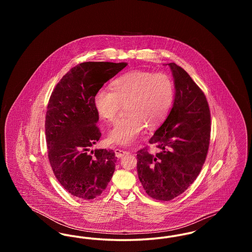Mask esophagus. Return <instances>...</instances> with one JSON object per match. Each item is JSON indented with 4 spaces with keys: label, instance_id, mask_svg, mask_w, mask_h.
I'll list each match as a JSON object with an SVG mask.
<instances>
[{
    "label": "esophagus",
    "instance_id": "esophagus-1",
    "mask_svg": "<svg viewBox=\"0 0 252 252\" xmlns=\"http://www.w3.org/2000/svg\"><path fill=\"white\" fill-rule=\"evenodd\" d=\"M114 152H115V155L117 158H122V157L125 156V155H127L129 152L128 151H126V150H123V149H120V148H116L115 150H114Z\"/></svg>",
    "mask_w": 252,
    "mask_h": 252
}]
</instances>
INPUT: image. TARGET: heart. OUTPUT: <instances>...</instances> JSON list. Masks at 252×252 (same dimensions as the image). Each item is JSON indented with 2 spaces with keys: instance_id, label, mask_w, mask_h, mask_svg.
<instances>
[{
  "instance_id": "b5f03b06",
  "label": "heart",
  "mask_w": 252,
  "mask_h": 252,
  "mask_svg": "<svg viewBox=\"0 0 252 252\" xmlns=\"http://www.w3.org/2000/svg\"><path fill=\"white\" fill-rule=\"evenodd\" d=\"M110 89L98 90L93 103L97 115L106 122L115 120L122 105H126L127 115L116 121L108 135L110 143L122 145L135 143L146 126H158L166 119L175 98L174 82L162 72H126L111 82Z\"/></svg>"
}]
</instances>
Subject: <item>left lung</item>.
<instances>
[{
  "label": "left lung",
  "instance_id": "left-lung-1",
  "mask_svg": "<svg viewBox=\"0 0 252 252\" xmlns=\"http://www.w3.org/2000/svg\"><path fill=\"white\" fill-rule=\"evenodd\" d=\"M175 82L173 108L149 140L159 151L137 152L138 177L146 193L169 201L185 192L203 166L211 136V112L203 92L176 63L167 64Z\"/></svg>",
  "mask_w": 252,
  "mask_h": 252
}]
</instances>
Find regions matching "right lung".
<instances>
[{
	"mask_svg": "<svg viewBox=\"0 0 252 252\" xmlns=\"http://www.w3.org/2000/svg\"><path fill=\"white\" fill-rule=\"evenodd\" d=\"M126 65L80 63L60 79L50 97L45 118L49 161L63 188L78 198L100 195L114 173L113 150L91 149L101 137L93 98Z\"/></svg>",
	"mask_w": 252,
	"mask_h": 252,
	"instance_id": "right-lung-1",
	"label": "right lung"
}]
</instances>
